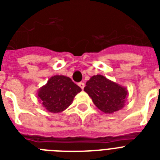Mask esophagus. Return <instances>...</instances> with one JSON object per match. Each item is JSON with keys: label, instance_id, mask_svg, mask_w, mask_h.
Instances as JSON below:
<instances>
[{"label": "esophagus", "instance_id": "esophagus-1", "mask_svg": "<svg viewBox=\"0 0 160 160\" xmlns=\"http://www.w3.org/2000/svg\"><path fill=\"white\" fill-rule=\"evenodd\" d=\"M78 85H79V87H80V88H81L82 89H83L84 87H85V83H84V82H79Z\"/></svg>", "mask_w": 160, "mask_h": 160}]
</instances>
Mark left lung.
Instances as JSON below:
<instances>
[{"mask_svg": "<svg viewBox=\"0 0 160 160\" xmlns=\"http://www.w3.org/2000/svg\"><path fill=\"white\" fill-rule=\"evenodd\" d=\"M84 91L98 109L106 113L118 111L124 106L127 90L102 75L92 76L86 82Z\"/></svg>", "mask_w": 160, "mask_h": 160, "instance_id": "8db88e82", "label": "left lung"}]
</instances>
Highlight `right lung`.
<instances>
[{"mask_svg":"<svg viewBox=\"0 0 160 160\" xmlns=\"http://www.w3.org/2000/svg\"><path fill=\"white\" fill-rule=\"evenodd\" d=\"M81 88L65 76H54L39 90L38 97L42 104L51 112H60L71 104Z\"/></svg>","mask_w":160,"mask_h":160,"instance_id":"obj_1","label":"right lung"}]
</instances>
